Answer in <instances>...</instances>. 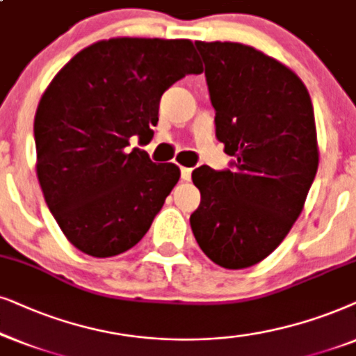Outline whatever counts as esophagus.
<instances>
[{
  "label": "esophagus",
  "mask_w": 356,
  "mask_h": 356,
  "mask_svg": "<svg viewBox=\"0 0 356 356\" xmlns=\"http://www.w3.org/2000/svg\"><path fill=\"white\" fill-rule=\"evenodd\" d=\"M181 177H182V181H191V177H192V169L181 168Z\"/></svg>",
  "instance_id": "1"
}]
</instances>
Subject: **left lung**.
<instances>
[{
    "label": "left lung",
    "instance_id": "8db88e82",
    "mask_svg": "<svg viewBox=\"0 0 356 356\" xmlns=\"http://www.w3.org/2000/svg\"><path fill=\"white\" fill-rule=\"evenodd\" d=\"M216 111V136L234 170L200 165L192 181L200 207L191 226L222 268L259 264L280 245L319 165L314 108L295 71L238 42H195Z\"/></svg>",
    "mask_w": 356,
    "mask_h": 356
}]
</instances>
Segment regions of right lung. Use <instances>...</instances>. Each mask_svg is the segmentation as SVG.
Returning <instances> with one entry per match:
<instances>
[{"label":"right lung","instance_id":"right-lung-1","mask_svg":"<svg viewBox=\"0 0 356 356\" xmlns=\"http://www.w3.org/2000/svg\"><path fill=\"white\" fill-rule=\"evenodd\" d=\"M202 71L191 40L113 37L83 49L51 79L34 118L35 170L76 249L113 257L148 233L181 169L127 146L134 135L153 138L163 92Z\"/></svg>","mask_w":356,"mask_h":356}]
</instances>
